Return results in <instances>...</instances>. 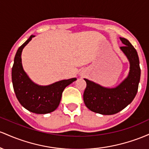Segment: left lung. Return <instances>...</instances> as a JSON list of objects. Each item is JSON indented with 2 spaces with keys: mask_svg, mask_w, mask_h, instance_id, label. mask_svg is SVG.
<instances>
[{
  "mask_svg": "<svg viewBox=\"0 0 149 149\" xmlns=\"http://www.w3.org/2000/svg\"><path fill=\"white\" fill-rule=\"evenodd\" d=\"M125 46L120 50L130 62V72L125 79L113 88H108L84 79L86 87L83 98L90 111L101 115H113L132 103L138 91L141 76L139 60L136 49L127 38L120 37Z\"/></svg>",
  "mask_w": 149,
  "mask_h": 149,
  "instance_id": "obj_1",
  "label": "left lung"
}]
</instances>
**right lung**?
Returning a JSON list of instances; mask_svg holds the SVG:
<instances>
[{
	"mask_svg": "<svg viewBox=\"0 0 149 149\" xmlns=\"http://www.w3.org/2000/svg\"><path fill=\"white\" fill-rule=\"evenodd\" d=\"M34 36L31 35L18 48L12 68V81L16 97L22 106L31 113L46 114L58 108L65 88L76 81L77 78L63 79L47 86L38 85L31 81L23 69L21 56L23 48Z\"/></svg>",
	"mask_w": 149,
	"mask_h": 149,
	"instance_id": "add662e5",
	"label": "right lung"
}]
</instances>
